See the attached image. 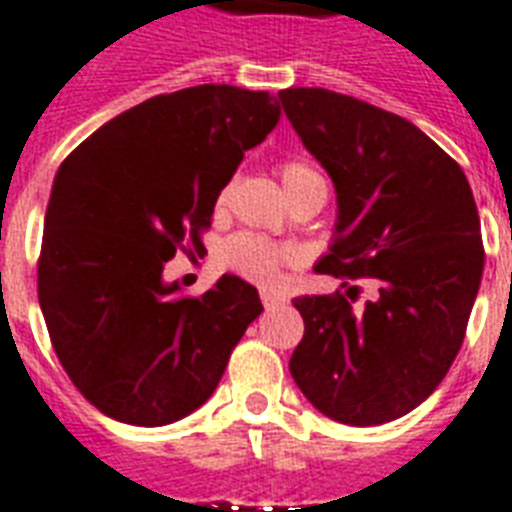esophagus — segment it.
Instances as JSON below:
<instances>
[{"instance_id":"1","label":"esophagus","mask_w":512,"mask_h":512,"mask_svg":"<svg viewBox=\"0 0 512 512\" xmlns=\"http://www.w3.org/2000/svg\"><path fill=\"white\" fill-rule=\"evenodd\" d=\"M260 300H263V306L265 308H273V306H282L284 295H279V292H273V290H263L260 292Z\"/></svg>"}]
</instances>
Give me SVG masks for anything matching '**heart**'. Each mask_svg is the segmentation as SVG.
<instances>
[{"label": "heart", "mask_w": 512, "mask_h": 512, "mask_svg": "<svg viewBox=\"0 0 512 512\" xmlns=\"http://www.w3.org/2000/svg\"><path fill=\"white\" fill-rule=\"evenodd\" d=\"M279 177L287 190V198H298L300 193H306L308 187L325 185V179L314 166H308L303 161H284L279 166ZM327 187V185H325ZM230 195V187H225L217 198V204L225 206ZM292 249L273 244V241L255 236V233H239L233 239L225 241L222 247V260L230 271L239 273L244 279L255 284H271L276 279V273L282 271V265L292 263Z\"/></svg>", "instance_id": "b5f03b06"}]
</instances>
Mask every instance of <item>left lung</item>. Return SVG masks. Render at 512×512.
Instances as JSON below:
<instances>
[{
    "label": "left lung",
    "mask_w": 512,
    "mask_h": 512,
    "mask_svg": "<svg viewBox=\"0 0 512 512\" xmlns=\"http://www.w3.org/2000/svg\"><path fill=\"white\" fill-rule=\"evenodd\" d=\"M279 104L333 179L338 225L317 273L376 282L300 295L303 338L290 373L308 403L351 427L424 403L462 349L483 276L481 220L459 163L405 117L325 88H287Z\"/></svg>",
    "instance_id": "1"
}]
</instances>
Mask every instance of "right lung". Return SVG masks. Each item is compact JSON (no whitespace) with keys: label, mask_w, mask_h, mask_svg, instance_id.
Instances as JSON below:
<instances>
[{"label":"right lung","mask_w":512,"mask_h":512,"mask_svg":"<svg viewBox=\"0 0 512 512\" xmlns=\"http://www.w3.org/2000/svg\"><path fill=\"white\" fill-rule=\"evenodd\" d=\"M276 123L268 91L195 85L117 115L61 163L39 306L61 368L109 419L163 427L201 408L260 317L239 276L193 298L163 282V265L204 252L222 187Z\"/></svg>","instance_id":"right-lung-1"}]
</instances>
